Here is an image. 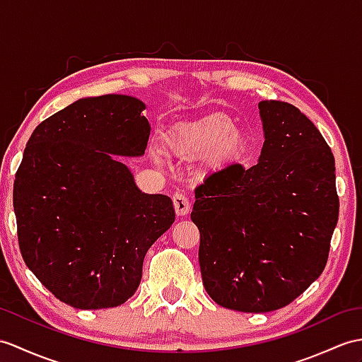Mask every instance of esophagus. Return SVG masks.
Here are the masks:
<instances>
[{
  "instance_id": "34e87169",
  "label": "esophagus",
  "mask_w": 362,
  "mask_h": 362,
  "mask_svg": "<svg viewBox=\"0 0 362 362\" xmlns=\"http://www.w3.org/2000/svg\"><path fill=\"white\" fill-rule=\"evenodd\" d=\"M173 204H174L175 214L177 216H187L189 213L191 204L187 199V196L182 194V192H175V194L173 196Z\"/></svg>"
}]
</instances>
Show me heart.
<instances>
[{
  "mask_svg": "<svg viewBox=\"0 0 362 362\" xmlns=\"http://www.w3.org/2000/svg\"><path fill=\"white\" fill-rule=\"evenodd\" d=\"M247 136L230 115L209 114L199 120L182 123L170 132L168 146L183 158L205 157L209 171L223 170L245 154Z\"/></svg>",
  "mask_w": 362,
  "mask_h": 362,
  "instance_id": "1",
  "label": "heart"
}]
</instances>
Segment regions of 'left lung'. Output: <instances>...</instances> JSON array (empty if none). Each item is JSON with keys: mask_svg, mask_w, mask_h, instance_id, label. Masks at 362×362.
<instances>
[{"mask_svg": "<svg viewBox=\"0 0 362 362\" xmlns=\"http://www.w3.org/2000/svg\"><path fill=\"white\" fill-rule=\"evenodd\" d=\"M259 114V162L209 175L191 213L206 293L245 313L288 305L321 276L339 214L334 157L316 126L277 100Z\"/></svg>", "mask_w": 362, "mask_h": 362, "instance_id": "8db88e82", "label": "left lung"}]
</instances>
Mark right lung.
Instances as JSON below:
<instances>
[{
    "label": "right lung",
    "instance_id": "add662e5",
    "mask_svg": "<svg viewBox=\"0 0 362 362\" xmlns=\"http://www.w3.org/2000/svg\"><path fill=\"white\" fill-rule=\"evenodd\" d=\"M145 107L119 94L77 100L37 126L15 174L21 256L74 308L128 300L140 285L146 251L175 219L173 200L141 192L115 157L145 154Z\"/></svg>",
    "mask_w": 362,
    "mask_h": 362
}]
</instances>
